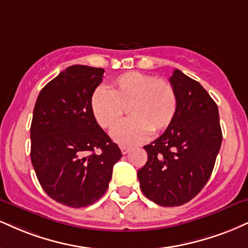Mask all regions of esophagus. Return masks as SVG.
Masks as SVG:
<instances>
[{"label": "esophagus", "instance_id": "obj_1", "mask_svg": "<svg viewBox=\"0 0 248 248\" xmlns=\"http://www.w3.org/2000/svg\"><path fill=\"white\" fill-rule=\"evenodd\" d=\"M130 151V148L129 147H121V153L122 155H126Z\"/></svg>", "mask_w": 248, "mask_h": 248}]
</instances>
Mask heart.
Listing matches in <instances>:
<instances>
[{
    "label": "heart",
    "instance_id": "obj_1",
    "mask_svg": "<svg viewBox=\"0 0 248 248\" xmlns=\"http://www.w3.org/2000/svg\"><path fill=\"white\" fill-rule=\"evenodd\" d=\"M127 108L132 118L113 128L111 136L119 144L132 147L172 124L178 109L177 92L169 80L129 71L113 80L111 90L99 86L92 93V113L103 128L114 126Z\"/></svg>",
    "mask_w": 248,
    "mask_h": 248
}]
</instances>
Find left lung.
Wrapping results in <instances>:
<instances>
[{
    "label": "left lung",
    "mask_w": 248,
    "mask_h": 248,
    "mask_svg": "<svg viewBox=\"0 0 248 248\" xmlns=\"http://www.w3.org/2000/svg\"><path fill=\"white\" fill-rule=\"evenodd\" d=\"M170 83L177 114L163 135L143 147L148 160L137 172L143 194L162 207L183 205L201 192L222 144L218 107L203 86L179 69Z\"/></svg>",
    "instance_id": "left-lung-1"
}]
</instances>
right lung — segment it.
<instances>
[{"label":"right lung","instance_id":"obj_1","mask_svg":"<svg viewBox=\"0 0 248 248\" xmlns=\"http://www.w3.org/2000/svg\"><path fill=\"white\" fill-rule=\"evenodd\" d=\"M104 71L71 65L44 86L34 105L32 165L47 195L71 208L88 207L105 194L122 156L91 109Z\"/></svg>","mask_w":248,"mask_h":248}]
</instances>
